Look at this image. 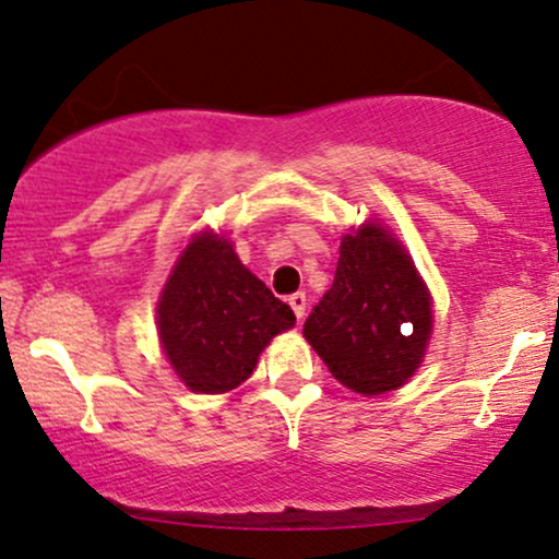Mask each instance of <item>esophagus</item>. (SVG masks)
<instances>
[{"label": "esophagus", "instance_id": "34e87169", "mask_svg": "<svg viewBox=\"0 0 559 559\" xmlns=\"http://www.w3.org/2000/svg\"><path fill=\"white\" fill-rule=\"evenodd\" d=\"M288 305H292L294 316L301 320V318H305V312H307V294L305 292L292 294V297H288Z\"/></svg>", "mask_w": 559, "mask_h": 559}]
</instances>
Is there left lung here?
I'll use <instances>...</instances> for the list:
<instances>
[{"mask_svg":"<svg viewBox=\"0 0 559 559\" xmlns=\"http://www.w3.org/2000/svg\"><path fill=\"white\" fill-rule=\"evenodd\" d=\"M431 318V297L407 252L368 223L344 236L333 286L305 320V338L338 383L373 396L415 373Z\"/></svg>","mask_w":559,"mask_h":559,"instance_id":"8db88e82","label":"left lung"}]
</instances>
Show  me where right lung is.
Wrapping results in <instances>:
<instances>
[{"mask_svg": "<svg viewBox=\"0 0 559 559\" xmlns=\"http://www.w3.org/2000/svg\"><path fill=\"white\" fill-rule=\"evenodd\" d=\"M294 323L292 307L213 234L186 247L157 305L165 355L199 394H223L247 381L260 352Z\"/></svg>", "mask_w": 559, "mask_h": 559, "instance_id": "1", "label": "right lung"}]
</instances>
